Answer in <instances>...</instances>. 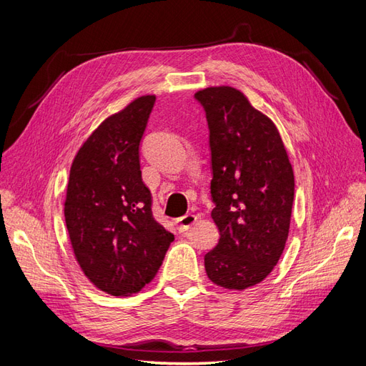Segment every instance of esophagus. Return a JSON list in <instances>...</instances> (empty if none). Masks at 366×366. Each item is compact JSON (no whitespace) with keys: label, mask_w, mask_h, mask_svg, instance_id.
<instances>
[{"label":"esophagus","mask_w":366,"mask_h":366,"mask_svg":"<svg viewBox=\"0 0 366 366\" xmlns=\"http://www.w3.org/2000/svg\"><path fill=\"white\" fill-rule=\"evenodd\" d=\"M195 223H197V215L186 214L184 217L179 218V232L180 234H184V232L189 230Z\"/></svg>","instance_id":"34e87169"}]
</instances>
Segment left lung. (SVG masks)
Here are the masks:
<instances>
[{"label":"left lung","mask_w":366,"mask_h":366,"mask_svg":"<svg viewBox=\"0 0 366 366\" xmlns=\"http://www.w3.org/2000/svg\"><path fill=\"white\" fill-rule=\"evenodd\" d=\"M209 125L219 241L204 257L207 278L229 290L264 281L289 237L295 175L273 122L234 86L195 93Z\"/></svg>","instance_id":"1"}]
</instances>
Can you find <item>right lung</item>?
<instances>
[{"label":"right lung","mask_w":366,"mask_h":366,"mask_svg":"<svg viewBox=\"0 0 366 366\" xmlns=\"http://www.w3.org/2000/svg\"><path fill=\"white\" fill-rule=\"evenodd\" d=\"M156 96L107 117L71 163L64 215L84 274L113 296L140 292L157 274L174 235L152 217L139 147Z\"/></svg>","instance_id":"obj_1"}]
</instances>
